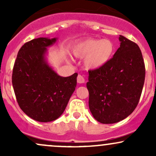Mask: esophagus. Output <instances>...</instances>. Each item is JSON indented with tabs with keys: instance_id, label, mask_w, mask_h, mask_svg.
Here are the masks:
<instances>
[{
	"instance_id": "1",
	"label": "esophagus",
	"mask_w": 156,
	"mask_h": 156,
	"mask_svg": "<svg viewBox=\"0 0 156 156\" xmlns=\"http://www.w3.org/2000/svg\"><path fill=\"white\" fill-rule=\"evenodd\" d=\"M77 82H78V83H83L84 82H85V79H84L83 76L78 75V78H77Z\"/></svg>"
}]
</instances>
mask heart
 Listing matches in <instances>:
<instances>
[{"instance_id": "obj_1", "label": "heart", "mask_w": 156, "mask_h": 156, "mask_svg": "<svg viewBox=\"0 0 156 156\" xmlns=\"http://www.w3.org/2000/svg\"><path fill=\"white\" fill-rule=\"evenodd\" d=\"M114 46L107 39L89 38L75 44L72 52L76 57L85 56L84 64L89 69H99L105 65L112 58Z\"/></svg>"}]
</instances>
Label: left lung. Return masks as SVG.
I'll use <instances>...</instances> for the list:
<instances>
[{
  "label": "left lung",
  "instance_id": "8db88e82",
  "mask_svg": "<svg viewBox=\"0 0 156 156\" xmlns=\"http://www.w3.org/2000/svg\"><path fill=\"white\" fill-rule=\"evenodd\" d=\"M120 47L99 69L89 71V107L94 119L113 124L128 117L137 106L145 78L140 48L119 35Z\"/></svg>",
  "mask_w": 156,
  "mask_h": 156
}]
</instances>
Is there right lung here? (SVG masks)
<instances>
[{"instance_id": "1", "label": "right lung", "mask_w": 156, "mask_h": 156, "mask_svg": "<svg viewBox=\"0 0 156 156\" xmlns=\"http://www.w3.org/2000/svg\"><path fill=\"white\" fill-rule=\"evenodd\" d=\"M57 38L40 37L21 47L17 53L12 85L19 106L36 121L48 122L63 114L77 85L78 73L58 76L46 60L48 47Z\"/></svg>"}]
</instances>
